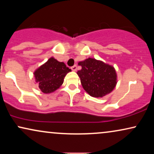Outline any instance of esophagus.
<instances>
[{"instance_id": "34e87169", "label": "esophagus", "mask_w": 154, "mask_h": 154, "mask_svg": "<svg viewBox=\"0 0 154 154\" xmlns=\"http://www.w3.org/2000/svg\"><path fill=\"white\" fill-rule=\"evenodd\" d=\"M71 70H72V71H75L77 70V66H76V65H73V66L71 67Z\"/></svg>"}]
</instances>
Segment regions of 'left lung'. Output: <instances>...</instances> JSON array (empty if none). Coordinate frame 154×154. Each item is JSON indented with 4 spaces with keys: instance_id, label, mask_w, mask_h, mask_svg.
<instances>
[{
    "instance_id": "left-lung-1",
    "label": "left lung",
    "mask_w": 154,
    "mask_h": 154,
    "mask_svg": "<svg viewBox=\"0 0 154 154\" xmlns=\"http://www.w3.org/2000/svg\"><path fill=\"white\" fill-rule=\"evenodd\" d=\"M82 69L77 74L81 79L83 89L94 97H102L112 92L117 83L114 67L108 64L88 58L79 62Z\"/></svg>"
}]
</instances>
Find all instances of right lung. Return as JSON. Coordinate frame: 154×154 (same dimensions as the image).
<instances>
[{"mask_svg":"<svg viewBox=\"0 0 154 154\" xmlns=\"http://www.w3.org/2000/svg\"><path fill=\"white\" fill-rule=\"evenodd\" d=\"M70 71L71 69L66 67L64 62H58L54 57H50L45 64L38 68L33 74L41 92L49 94L55 91L62 85L64 77Z\"/></svg>","mask_w":154,"mask_h":154,"instance_id":"1","label":"right lung"}]
</instances>
